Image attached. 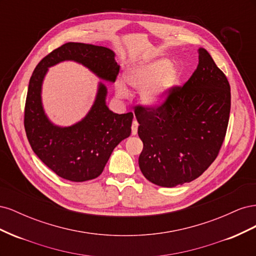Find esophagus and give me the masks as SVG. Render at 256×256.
<instances>
[{
	"mask_svg": "<svg viewBox=\"0 0 256 256\" xmlns=\"http://www.w3.org/2000/svg\"><path fill=\"white\" fill-rule=\"evenodd\" d=\"M138 122L134 120L132 122V126H131V134H132L134 136H136L138 134Z\"/></svg>",
	"mask_w": 256,
	"mask_h": 256,
	"instance_id": "obj_1",
	"label": "esophagus"
}]
</instances>
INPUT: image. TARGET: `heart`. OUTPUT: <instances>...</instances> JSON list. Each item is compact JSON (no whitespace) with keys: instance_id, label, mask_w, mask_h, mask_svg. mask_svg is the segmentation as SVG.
Wrapping results in <instances>:
<instances>
[{"instance_id":"1","label":"heart","mask_w":256,"mask_h":256,"mask_svg":"<svg viewBox=\"0 0 256 256\" xmlns=\"http://www.w3.org/2000/svg\"><path fill=\"white\" fill-rule=\"evenodd\" d=\"M178 78L180 72L176 67H171V60L168 58H158L136 65L129 68L125 74V80L129 85L142 88L141 99L148 106L164 102ZM115 90L120 96L127 94V88L122 82L116 83Z\"/></svg>"}]
</instances>
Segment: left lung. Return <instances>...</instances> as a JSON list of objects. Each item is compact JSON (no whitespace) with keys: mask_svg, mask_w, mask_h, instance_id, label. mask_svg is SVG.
Instances as JSON below:
<instances>
[{"mask_svg":"<svg viewBox=\"0 0 256 256\" xmlns=\"http://www.w3.org/2000/svg\"><path fill=\"white\" fill-rule=\"evenodd\" d=\"M182 86H173L154 106L136 104L143 142L141 172L154 184L175 187L202 175L219 154L230 111V88L226 74L205 49Z\"/></svg>","mask_w":256,"mask_h":256,"instance_id":"1","label":"left lung"}]
</instances>
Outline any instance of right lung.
Wrapping results in <instances>:
<instances>
[{
  "mask_svg": "<svg viewBox=\"0 0 256 256\" xmlns=\"http://www.w3.org/2000/svg\"><path fill=\"white\" fill-rule=\"evenodd\" d=\"M72 60L88 67L100 78L114 82L120 66L112 50L100 46L67 42L46 56L30 79L24 108V128L33 152L58 176L86 182L102 173L113 150L131 134L134 114H116L106 106V88L99 84L94 106L70 127L52 125L42 106V83L48 67Z\"/></svg>",
  "mask_w": 256,
  "mask_h": 256,
  "instance_id": "right-lung-1",
  "label": "right lung"
}]
</instances>
